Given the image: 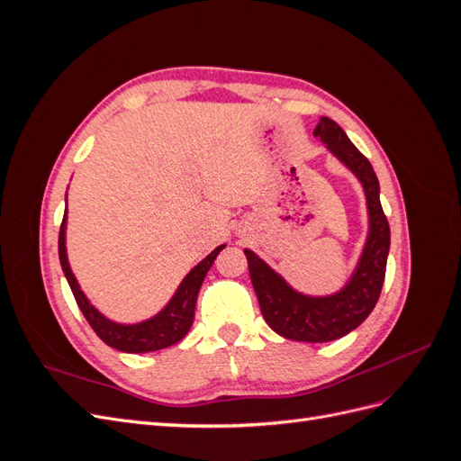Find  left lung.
<instances>
[{
    "label": "left lung",
    "instance_id": "8db88e82",
    "mask_svg": "<svg viewBox=\"0 0 461 461\" xmlns=\"http://www.w3.org/2000/svg\"><path fill=\"white\" fill-rule=\"evenodd\" d=\"M332 158H337L357 180L366 194L369 230L356 269L346 285L332 294H303L290 286L252 249H244L249 278L256 290L263 319L285 339L298 342H330L357 329L373 312L386 273L390 227L381 205V186L369 159L346 132L329 117H321L313 131Z\"/></svg>",
    "mask_w": 461,
    "mask_h": 461
}]
</instances>
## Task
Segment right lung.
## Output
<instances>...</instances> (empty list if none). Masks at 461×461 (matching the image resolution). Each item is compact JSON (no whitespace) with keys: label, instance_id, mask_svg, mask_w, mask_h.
Masks as SVG:
<instances>
[{"label":"right lung","instance_id":"add662e5","mask_svg":"<svg viewBox=\"0 0 461 461\" xmlns=\"http://www.w3.org/2000/svg\"><path fill=\"white\" fill-rule=\"evenodd\" d=\"M227 244L217 246L212 254L205 256L198 265L188 271V275L180 281L176 286L175 294L171 300L167 302L163 308L144 321H136V323H119V321L109 319L104 315L95 305L88 300V296L82 292L77 276L71 269V263H68L67 256V194H65V215L59 230V261L61 269L65 273V278L68 286H71L75 300L78 303L80 312L85 313L90 327L95 330L97 337H100L107 346L115 348L119 352L127 354H146V352H156L163 350V348H169L183 340L186 332L192 327L194 312H196V300L198 292L202 288L203 278L207 271L212 269V265L219 252Z\"/></svg>","mask_w":461,"mask_h":461}]
</instances>
